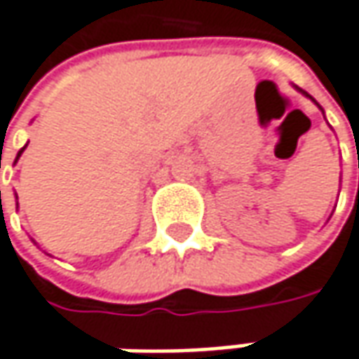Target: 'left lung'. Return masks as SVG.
<instances>
[{"instance_id":"8db88e82","label":"left lung","mask_w":359,"mask_h":359,"mask_svg":"<svg viewBox=\"0 0 359 359\" xmlns=\"http://www.w3.org/2000/svg\"><path fill=\"white\" fill-rule=\"evenodd\" d=\"M294 89H297V91H299V93H303V95H305V97H309V99H311V101H313V103H315V105H317V107H319V109H321V111H323V107H321V105H319V103H317V101H315V99H313V97L309 95V93H306V91H303V89H299V87H294Z\"/></svg>"}]
</instances>
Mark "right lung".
I'll list each match as a JSON object with an SVG mask.
<instances>
[{"label":"right lung","instance_id":"obj_1","mask_svg":"<svg viewBox=\"0 0 359 359\" xmlns=\"http://www.w3.org/2000/svg\"><path fill=\"white\" fill-rule=\"evenodd\" d=\"M26 146H28V144H26ZM26 146H24V148H22V150H20V152H18V156H15V162H18V160H20V156H22V152H24V150H26ZM15 199H18V197H15ZM15 205H18V203H15Z\"/></svg>","mask_w":359,"mask_h":359}]
</instances>
